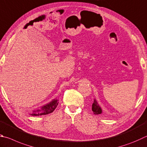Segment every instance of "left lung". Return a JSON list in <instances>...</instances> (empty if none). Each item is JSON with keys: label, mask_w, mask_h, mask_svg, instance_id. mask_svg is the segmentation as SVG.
Instances as JSON below:
<instances>
[{"label": "left lung", "mask_w": 147, "mask_h": 147, "mask_svg": "<svg viewBox=\"0 0 147 147\" xmlns=\"http://www.w3.org/2000/svg\"><path fill=\"white\" fill-rule=\"evenodd\" d=\"M92 112L94 113V114H101V113H102L101 109L100 108V107L98 105L97 101L96 100H94V103H92Z\"/></svg>", "instance_id": "left-lung-1"}]
</instances>
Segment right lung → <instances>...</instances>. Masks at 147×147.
Segmentation results:
<instances>
[{
    "instance_id": "obj_1",
    "label": "right lung",
    "mask_w": 147,
    "mask_h": 147,
    "mask_svg": "<svg viewBox=\"0 0 147 147\" xmlns=\"http://www.w3.org/2000/svg\"><path fill=\"white\" fill-rule=\"evenodd\" d=\"M58 104V100H53L51 102H50L49 104H47L40 109H38L35 111H33V113H32V116H41V115H46L53 113L55 109L57 108V107Z\"/></svg>"
}]
</instances>
